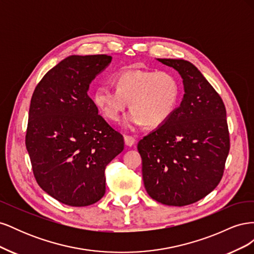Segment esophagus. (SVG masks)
Segmentation results:
<instances>
[{"instance_id":"esophagus-1","label":"esophagus","mask_w":254,"mask_h":254,"mask_svg":"<svg viewBox=\"0 0 254 254\" xmlns=\"http://www.w3.org/2000/svg\"><path fill=\"white\" fill-rule=\"evenodd\" d=\"M124 142H125V145L127 146V147H131L132 145H134L135 140H134V137L130 136V135H124Z\"/></svg>"}]
</instances>
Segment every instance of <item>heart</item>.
Masks as SVG:
<instances>
[{"label":"heart","instance_id":"heart-1","mask_svg":"<svg viewBox=\"0 0 254 254\" xmlns=\"http://www.w3.org/2000/svg\"><path fill=\"white\" fill-rule=\"evenodd\" d=\"M114 90L95 89L92 99L106 119L119 121L129 104L131 109L124 119V127L133 130L145 125L162 126L178 108L181 86L170 72L129 70L118 73L113 78Z\"/></svg>","mask_w":254,"mask_h":254}]
</instances>
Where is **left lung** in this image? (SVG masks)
<instances>
[{"label": "left lung", "instance_id": "8db88e82", "mask_svg": "<svg viewBox=\"0 0 254 254\" xmlns=\"http://www.w3.org/2000/svg\"><path fill=\"white\" fill-rule=\"evenodd\" d=\"M179 73L184 94L165 124L137 144L144 187L156 201L183 206L218 186L230 149L224 102L190 61L157 59Z\"/></svg>", "mask_w": 254, "mask_h": 254}]
</instances>
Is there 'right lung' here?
<instances>
[{
  "label": "right lung",
  "mask_w": 254,
  "mask_h": 254,
  "mask_svg": "<svg viewBox=\"0 0 254 254\" xmlns=\"http://www.w3.org/2000/svg\"><path fill=\"white\" fill-rule=\"evenodd\" d=\"M108 55H71L37 84L30 101L26 149L39 187L61 203L87 206L106 191L105 168L124 149L89 97Z\"/></svg>",
  "instance_id": "add662e5"
}]
</instances>
